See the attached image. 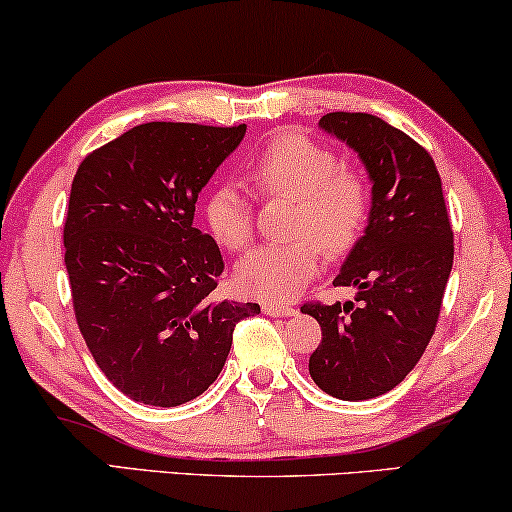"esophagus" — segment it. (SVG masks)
Wrapping results in <instances>:
<instances>
[{"label":"esophagus","instance_id":"obj_1","mask_svg":"<svg viewBox=\"0 0 512 512\" xmlns=\"http://www.w3.org/2000/svg\"><path fill=\"white\" fill-rule=\"evenodd\" d=\"M263 312L268 317H296V307L289 305H279V303H263Z\"/></svg>","mask_w":512,"mask_h":512}]
</instances>
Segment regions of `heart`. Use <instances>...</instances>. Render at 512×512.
Wrapping results in <instances>:
<instances>
[{"mask_svg":"<svg viewBox=\"0 0 512 512\" xmlns=\"http://www.w3.org/2000/svg\"><path fill=\"white\" fill-rule=\"evenodd\" d=\"M247 174L261 193L293 200L289 235L296 240L256 247L237 263V284L249 296L289 300L319 272V247L340 256L359 240L370 209L368 184L361 172L340 165L328 146L293 132L272 137L249 160ZM205 219L223 247L240 251L251 242V205L235 181H221L207 193Z\"/></svg>","mask_w":512,"mask_h":512,"instance_id":"obj_1","label":"heart"}]
</instances>
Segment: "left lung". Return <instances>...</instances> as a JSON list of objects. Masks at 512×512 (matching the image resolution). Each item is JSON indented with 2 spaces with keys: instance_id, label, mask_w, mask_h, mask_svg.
<instances>
[{
  "instance_id": "left-lung-1",
  "label": "left lung",
  "mask_w": 512,
  "mask_h": 512,
  "mask_svg": "<svg viewBox=\"0 0 512 512\" xmlns=\"http://www.w3.org/2000/svg\"><path fill=\"white\" fill-rule=\"evenodd\" d=\"M319 128L366 167L368 226L333 279L354 303L303 305L321 326L314 384L340 401H368L405 380L429 345L452 272L454 242L443 184L415 139L373 114L333 111Z\"/></svg>"
}]
</instances>
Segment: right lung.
Masks as SVG:
<instances>
[{"label": "right lung", "mask_w": 512, "mask_h": 512, "mask_svg": "<svg viewBox=\"0 0 512 512\" xmlns=\"http://www.w3.org/2000/svg\"><path fill=\"white\" fill-rule=\"evenodd\" d=\"M247 132L142 123L86 156L65 221L74 314L107 380L156 408L188 403L219 377L256 303L214 296L219 244L193 226L195 202Z\"/></svg>", "instance_id": "1"}]
</instances>
